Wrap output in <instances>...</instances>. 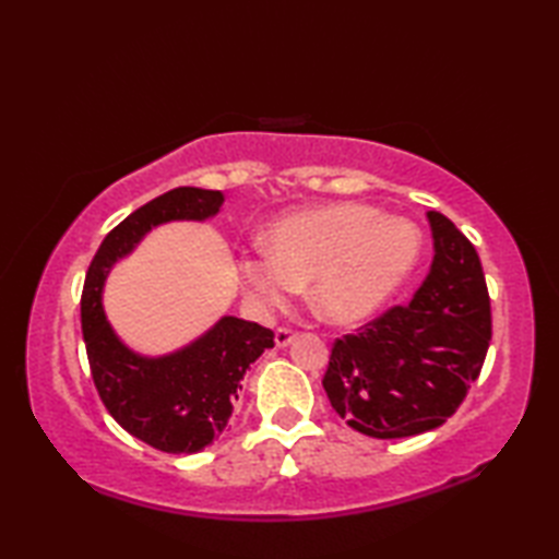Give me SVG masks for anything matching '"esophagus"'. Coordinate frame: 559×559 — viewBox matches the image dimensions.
Instances as JSON below:
<instances>
[{
    "label": "esophagus",
    "instance_id": "34e87169",
    "mask_svg": "<svg viewBox=\"0 0 559 559\" xmlns=\"http://www.w3.org/2000/svg\"><path fill=\"white\" fill-rule=\"evenodd\" d=\"M295 331L293 329H276V334H273V341H276V346L278 348H286V346H290V343L295 341Z\"/></svg>",
    "mask_w": 559,
    "mask_h": 559
}]
</instances>
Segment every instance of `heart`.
I'll return each mask as SVG.
<instances>
[{"label": "heart", "mask_w": 559, "mask_h": 559, "mask_svg": "<svg viewBox=\"0 0 559 559\" xmlns=\"http://www.w3.org/2000/svg\"><path fill=\"white\" fill-rule=\"evenodd\" d=\"M261 242L264 252L237 266L249 300L259 310H276L307 283L314 312L338 326L382 310L423 252L413 221L355 201L286 213L269 225Z\"/></svg>", "instance_id": "obj_1"}]
</instances>
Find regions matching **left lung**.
Here are the masks:
<instances>
[{"instance_id": "8db88e82", "label": "left lung", "mask_w": 559, "mask_h": 559, "mask_svg": "<svg viewBox=\"0 0 559 559\" xmlns=\"http://www.w3.org/2000/svg\"><path fill=\"white\" fill-rule=\"evenodd\" d=\"M435 259L408 305L336 338L322 379L331 406L367 437L435 430L476 382L492 336L490 295L476 247L427 211Z\"/></svg>"}]
</instances>
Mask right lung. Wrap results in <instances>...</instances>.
Here are the masks:
<instances>
[{
  "instance_id": "right-lung-1",
  "label": "right lung",
  "mask_w": 559,
  "mask_h": 559,
  "mask_svg": "<svg viewBox=\"0 0 559 559\" xmlns=\"http://www.w3.org/2000/svg\"><path fill=\"white\" fill-rule=\"evenodd\" d=\"M223 201L216 189L199 187H177L148 201L105 235L83 283L81 329L100 401L129 435L168 454H194L225 430L240 379L273 348V331L221 317L189 346L148 358L127 348L112 331L103 310V286L110 269L132 254L151 228L213 218Z\"/></svg>"
}]
</instances>
